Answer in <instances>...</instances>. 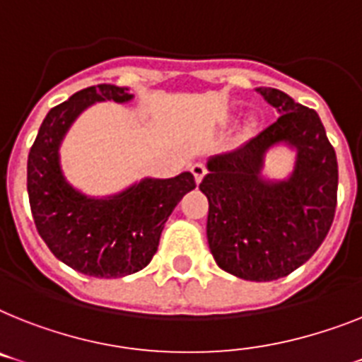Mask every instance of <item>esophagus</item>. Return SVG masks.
Instances as JSON below:
<instances>
[{"instance_id":"34e87169","label":"esophagus","mask_w":362,"mask_h":362,"mask_svg":"<svg viewBox=\"0 0 362 362\" xmlns=\"http://www.w3.org/2000/svg\"><path fill=\"white\" fill-rule=\"evenodd\" d=\"M190 172H192L194 179H196V183H202L203 175L207 174V170H205V166H203L202 163H196V164H192V168H190Z\"/></svg>"}]
</instances>
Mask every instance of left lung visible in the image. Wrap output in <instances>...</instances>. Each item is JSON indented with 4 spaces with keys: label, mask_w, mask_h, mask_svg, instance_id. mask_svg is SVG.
Wrapping results in <instances>:
<instances>
[{
    "label": "left lung",
    "mask_w": 362,
    "mask_h": 362,
    "mask_svg": "<svg viewBox=\"0 0 362 362\" xmlns=\"http://www.w3.org/2000/svg\"><path fill=\"white\" fill-rule=\"evenodd\" d=\"M257 92L281 116L235 151L209 159L199 190L209 199L207 240L218 267L246 281H274L324 242L335 218L339 166L316 110L277 88ZM277 144L296 148V163L288 178L272 182L262 168Z\"/></svg>",
    "instance_id": "left-lung-1"
}]
</instances>
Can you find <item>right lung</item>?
I'll use <instances>...</instances> for the list:
<instances>
[{
	"label": "right lung",
	"mask_w": 362,
	"mask_h": 362,
	"mask_svg": "<svg viewBox=\"0 0 362 362\" xmlns=\"http://www.w3.org/2000/svg\"><path fill=\"white\" fill-rule=\"evenodd\" d=\"M127 86L98 85L53 107L27 159V192L38 235L53 255L92 277H124L148 267L164 223L185 194L196 188L190 172L146 177L109 198H90L66 181L59 148L77 116L98 101L127 103Z\"/></svg>",
	"instance_id": "obj_1"
}]
</instances>
